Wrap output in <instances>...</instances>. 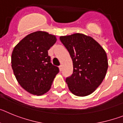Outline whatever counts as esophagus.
Returning a JSON list of instances; mask_svg holds the SVG:
<instances>
[{
	"mask_svg": "<svg viewBox=\"0 0 123 123\" xmlns=\"http://www.w3.org/2000/svg\"><path fill=\"white\" fill-rule=\"evenodd\" d=\"M59 68H60V71H62V65H61L60 66H59Z\"/></svg>",
	"mask_w": 123,
	"mask_h": 123,
	"instance_id": "1",
	"label": "esophagus"
}]
</instances>
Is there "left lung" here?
Returning <instances> with one entry per match:
<instances>
[{
  "instance_id": "8db88e82",
  "label": "left lung",
  "mask_w": 123,
  "mask_h": 123,
  "mask_svg": "<svg viewBox=\"0 0 123 123\" xmlns=\"http://www.w3.org/2000/svg\"><path fill=\"white\" fill-rule=\"evenodd\" d=\"M60 40L73 61V72L66 78L69 91L77 96L90 95L105 77L108 67L106 52L93 38L83 34L60 36Z\"/></svg>"
}]
</instances>
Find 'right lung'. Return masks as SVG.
Instances as JSON below:
<instances>
[{"label":"right lung","mask_w":123,"mask_h":123,"mask_svg":"<svg viewBox=\"0 0 123 123\" xmlns=\"http://www.w3.org/2000/svg\"><path fill=\"white\" fill-rule=\"evenodd\" d=\"M56 36L36 31L24 37L12 54V67L17 81L25 91L42 95L48 92L59 68L50 62L48 50Z\"/></svg>","instance_id":"add662e5"}]
</instances>
